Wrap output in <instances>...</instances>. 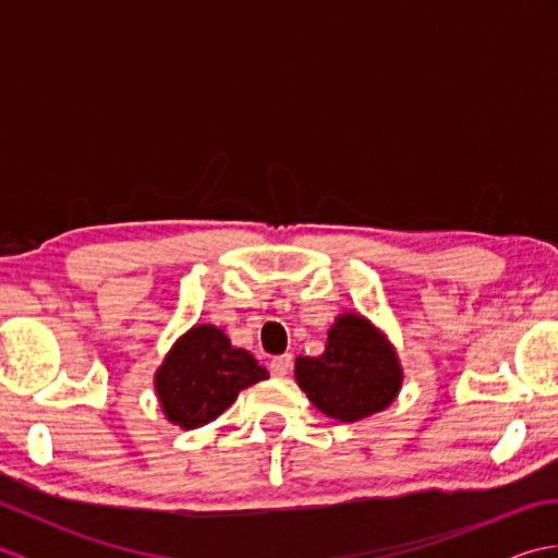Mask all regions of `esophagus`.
I'll list each match as a JSON object with an SVG mask.
<instances>
[{
  "label": "esophagus",
  "instance_id": "obj_1",
  "mask_svg": "<svg viewBox=\"0 0 558 558\" xmlns=\"http://www.w3.org/2000/svg\"><path fill=\"white\" fill-rule=\"evenodd\" d=\"M290 369H292V354H280V357H272V362H270L272 376H288Z\"/></svg>",
  "mask_w": 558,
  "mask_h": 558
}]
</instances>
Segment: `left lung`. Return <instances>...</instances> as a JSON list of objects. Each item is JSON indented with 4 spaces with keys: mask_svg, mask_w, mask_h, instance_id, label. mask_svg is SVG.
Here are the masks:
<instances>
[{
    "mask_svg": "<svg viewBox=\"0 0 558 558\" xmlns=\"http://www.w3.org/2000/svg\"><path fill=\"white\" fill-rule=\"evenodd\" d=\"M294 381L328 417L357 422L398 398L402 366L381 328L345 312L330 326L324 354L294 360Z\"/></svg>",
    "mask_w": 558,
    "mask_h": 558,
    "instance_id": "obj_1",
    "label": "left lung"
}]
</instances>
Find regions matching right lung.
<instances>
[{
	"label": "right lung",
	"instance_id": "right-lung-1",
	"mask_svg": "<svg viewBox=\"0 0 558 558\" xmlns=\"http://www.w3.org/2000/svg\"><path fill=\"white\" fill-rule=\"evenodd\" d=\"M264 378L268 372L254 354L234 348L222 328L196 324L165 354L153 384L168 422L198 429L220 417L240 390Z\"/></svg>",
	"mask_w": 558,
	"mask_h": 558
}]
</instances>
